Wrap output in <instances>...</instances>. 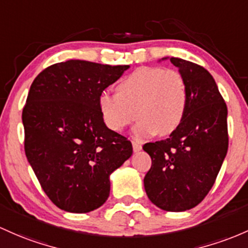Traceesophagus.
I'll return each instance as SVG.
<instances>
[{
	"mask_svg": "<svg viewBox=\"0 0 248 248\" xmlns=\"http://www.w3.org/2000/svg\"><path fill=\"white\" fill-rule=\"evenodd\" d=\"M132 145H133V151H134V152L141 151V148H142V145H141L140 142H138V141H135V140L132 141Z\"/></svg>",
	"mask_w": 248,
	"mask_h": 248,
	"instance_id": "1",
	"label": "esophagus"
}]
</instances>
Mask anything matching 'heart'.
<instances>
[{
    "mask_svg": "<svg viewBox=\"0 0 248 248\" xmlns=\"http://www.w3.org/2000/svg\"><path fill=\"white\" fill-rule=\"evenodd\" d=\"M116 92L99 95L103 121L108 128L121 132L137 114L140 119L134 127L138 138L170 134L181 124L188 105L184 76L162 67L139 68L118 84Z\"/></svg>",
    "mask_w": 248,
    "mask_h": 248,
    "instance_id": "heart-1",
    "label": "heart"
}]
</instances>
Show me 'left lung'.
Listing matches in <instances>:
<instances>
[{"label": "left lung", "instance_id": "1", "mask_svg": "<svg viewBox=\"0 0 248 248\" xmlns=\"http://www.w3.org/2000/svg\"><path fill=\"white\" fill-rule=\"evenodd\" d=\"M170 61L186 80L188 105L170 138L143 145L152 157L143 185L155 206L182 212L199 205L216 182L228 149L227 106L205 68L179 58Z\"/></svg>", "mask_w": 248, "mask_h": 248}]
</instances>
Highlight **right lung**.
Here are the masks:
<instances>
[{
  "mask_svg": "<svg viewBox=\"0 0 248 248\" xmlns=\"http://www.w3.org/2000/svg\"><path fill=\"white\" fill-rule=\"evenodd\" d=\"M128 68L69 60L32 81L22 111L24 152L42 189L63 211L102 206L109 175L133 153L128 139L106 126L97 105Z\"/></svg>",
  "mask_w": 248,
  "mask_h": 248,
  "instance_id": "obj_1",
  "label": "right lung"
}]
</instances>
